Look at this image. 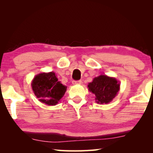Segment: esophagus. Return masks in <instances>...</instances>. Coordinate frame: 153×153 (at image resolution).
<instances>
[{
	"instance_id": "esophagus-1",
	"label": "esophagus",
	"mask_w": 153,
	"mask_h": 153,
	"mask_svg": "<svg viewBox=\"0 0 153 153\" xmlns=\"http://www.w3.org/2000/svg\"><path fill=\"white\" fill-rule=\"evenodd\" d=\"M73 84H82V81L81 80H79V81H73Z\"/></svg>"
}]
</instances>
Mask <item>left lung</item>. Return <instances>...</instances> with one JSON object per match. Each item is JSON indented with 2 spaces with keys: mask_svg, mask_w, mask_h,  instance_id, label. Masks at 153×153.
I'll use <instances>...</instances> for the list:
<instances>
[{
  "mask_svg": "<svg viewBox=\"0 0 153 153\" xmlns=\"http://www.w3.org/2000/svg\"><path fill=\"white\" fill-rule=\"evenodd\" d=\"M88 90L95 96L98 104H108L117 96L120 90V81L115 77L100 75L93 79L88 85Z\"/></svg>",
  "mask_w": 153,
  "mask_h": 153,
  "instance_id": "1",
  "label": "left lung"
}]
</instances>
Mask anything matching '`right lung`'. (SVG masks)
I'll return each mask as SVG.
<instances>
[{"mask_svg": "<svg viewBox=\"0 0 153 153\" xmlns=\"http://www.w3.org/2000/svg\"><path fill=\"white\" fill-rule=\"evenodd\" d=\"M31 86L38 100L50 106L57 104L67 90V86L58 81L55 73L53 71L36 75Z\"/></svg>", "mask_w": 153, "mask_h": 153, "instance_id": "1", "label": "right lung"}]
</instances>
